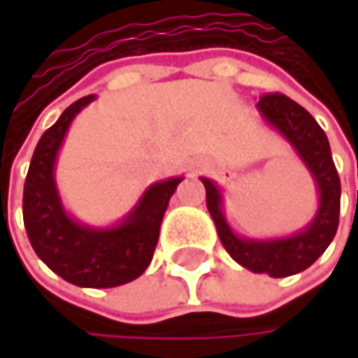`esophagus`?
Returning <instances> with one entry per match:
<instances>
[{"label": "esophagus", "instance_id": "1", "mask_svg": "<svg viewBox=\"0 0 358 358\" xmlns=\"http://www.w3.org/2000/svg\"><path fill=\"white\" fill-rule=\"evenodd\" d=\"M201 168H205V162H196L194 164V170H201Z\"/></svg>", "mask_w": 358, "mask_h": 358}]
</instances>
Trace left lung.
<instances>
[{"instance_id":"8db88e82","label":"left lung","mask_w":358,"mask_h":358,"mask_svg":"<svg viewBox=\"0 0 358 358\" xmlns=\"http://www.w3.org/2000/svg\"><path fill=\"white\" fill-rule=\"evenodd\" d=\"M257 109L263 122L286 138L311 174L317 192V209L311 222L288 236H243L226 217L224 190L217 182L205 176H201V182L207 190V209L217 228V236L230 257L252 273L286 278L313 265L334 241L340 217V178L331 159L327 136L307 109L280 93L261 97Z\"/></svg>"}]
</instances>
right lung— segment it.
Here are the masks:
<instances>
[{"instance_id": "1", "label": "right lung", "mask_w": 358, "mask_h": 358, "mask_svg": "<svg viewBox=\"0 0 358 358\" xmlns=\"http://www.w3.org/2000/svg\"><path fill=\"white\" fill-rule=\"evenodd\" d=\"M97 95L74 101L36 143L24 182L22 215L38 259L59 278L83 288H113L136 280L151 263L164 213L184 176L145 188L132 209L109 226L76 220L64 205L55 164L74 117Z\"/></svg>"}]
</instances>
